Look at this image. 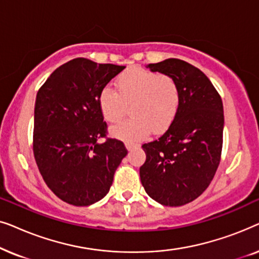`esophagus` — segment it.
Here are the masks:
<instances>
[{
    "label": "esophagus",
    "mask_w": 259,
    "mask_h": 259,
    "mask_svg": "<svg viewBox=\"0 0 259 259\" xmlns=\"http://www.w3.org/2000/svg\"><path fill=\"white\" fill-rule=\"evenodd\" d=\"M126 147H127V150H133V148H137V147H139V144H137V143H133V141H126Z\"/></svg>",
    "instance_id": "esophagus-1"
}]
</instances>
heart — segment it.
Masks as SVG:
<instances>
[{"instance_id":"b5f03b06","label":"heart","mask_w":259,"mask_h":259,"mask_svg":"<svg viewBox=\"0 0 259 259\" xmlns=\"http://www.w3.org/2000/svg\"><path fill=\"white\" fill-rule=\"evenodd\" d=\"M116 90L109 86L98 98L101 114L108 122H119L130 112L132 116L113 126V137L140 140L153 130L161 133L175 120L180 105V88L175 77L143 68H131L116 79Z\"/></svg>"}]
</instances>
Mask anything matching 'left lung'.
<instances>
[{"mask_svg":"<svg viewBox=\"0 0 259 259\" xmlns=\"http://www.w3.org/2000/svg\"><path fill=\"white\" fill-rule=\"evenodd\" d=\"M147 67L178 81L180 105L166 132L143 145L146 161L140 167L141 184L158 203L182 206L207 189L221 162L222 98L200 69L183 60L167 59Z\"/></svg>","mask_w":259,"mask_h":259,"instance_id":"obj_1","label":"left lung"}]
</instances>
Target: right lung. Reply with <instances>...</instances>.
Instances as JSON below:
<instances>
[{"mask_svg": "<svg viewBox=\"0 0 259 259\" xmlns=\"http://www.w3.org/2000/svg\"><path fill=\"white\" fill-rule=\"evenodd\" d=\"M125 66L84 58L63 63L37 92L33 151L42 178L67 204L88 206L108 193L126 157L122 141L107 138L99 108L101 90ZM106 137L102 144L97 143Z\"/></svg>", "mask_w": 259, "mask_h": 259, "instance_id": "1", "label": "right lung"}]
</instances>
